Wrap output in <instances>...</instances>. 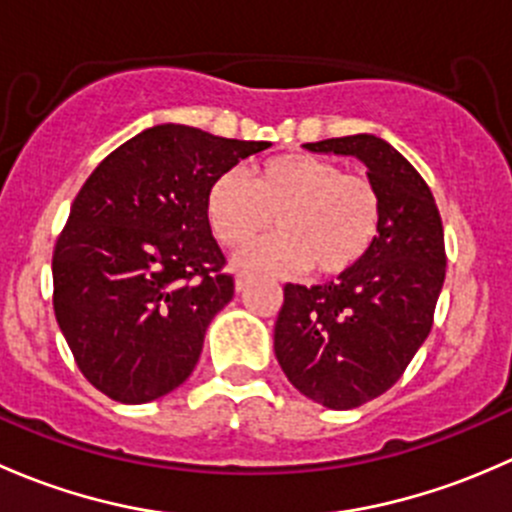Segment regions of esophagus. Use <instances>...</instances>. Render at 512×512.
Masks as SVG:
<instances>
[{"mask_svg":"<svg viewBox=\"0 0 512 512\" xmlns=\"http://www.w3.org/2000/svg\"><path fill=\"white\" fill-rule=\"evenodd\" d=\"M250 275H237L235 277V289H237V292H245V289L247 287H250Z\"/></svg>","mask_w":512,"mask_h":512,"instance_id":"34e87169","label":"esophagus"}]
</instances>
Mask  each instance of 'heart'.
<instances>
[{
    "label": "heart",
    "instance_id": "1",
    "mask_svg": "<svg viewBox=\"0 0 512 512\" xmlns=\"http://www.w3.org/2000/svg\"><path fill=\"white\" fill-rule=\"evenodd\" d=\"M205 213L215 237L245 247L272 225L280 232L235 257L240 270L297 272L317 277L352 270L381 227V198L364 175L307 153L277 156L247 178L225 173L210 185Z\"/></svg>",
    "mask_w": 512,
    "mask_h": 512
}]
</instances>
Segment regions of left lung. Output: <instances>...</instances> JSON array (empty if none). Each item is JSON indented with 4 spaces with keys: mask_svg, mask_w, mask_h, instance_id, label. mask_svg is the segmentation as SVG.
<instances>
[{
    "mask_svg": "<svg viewBox=\"0 0 512 512\" xmlns=\"http://www.w3.org/2000/svg\"><path fill=\"white\" fill-rule=\"evenodd\" d=\"M354 156L381 198V227L364 260L327 285H285L275 356L289 384L347 411L389 391L426 342L446 280V247L426 180L371 133L304 143Z\"/></svg>",
    "mask_w": 512,
    "mask_h": 512,
    "instance_id": "1",
    "label": "left lung"
}]
</instances>
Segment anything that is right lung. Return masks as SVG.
Instances as JSON below:
<instances>
[{"label": "right lung", "instance_id": "right-lung-1", "mask_svg": "<svg viewBox=\"0 0 512 512\" xmlns=\"http://www.w3.org/2000/svg\"><path fill=\"white\" fill-rule=\"evenodd\" d=\"M270 148L180 123L146 128L98 163L54 247V312L81 374L121 404L178 389L235 294L205 200Z\"/></svg>", "mask_w": 512, "mask_h": 512}]
</instances>
